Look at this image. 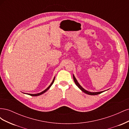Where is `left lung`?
Masks as SVG:
<instances>
[{"instance_id": "8db88e82", "label": "left lung", "mask_w": 129, "mask_h": 129, "mask_svg": "<svg viewBox=\"0 0 129 129\" xmlns=\"http://www.w3.org/2000/svg\"><path fill=\"white\" fill-rule=\"evenodd\" d=\"M73 79H74V82H75V83L76 84V85H77V86L79 87V88L83 92H84V93H87V94H88V95H98V94H100V93H102L105 91H99V92H90V91H88L87 90H86L84 89L81 86V85L79 84V83L78 82L77 80L76 79V78L75 77V76L73 74Z\"/></svg>"}]
</instances>
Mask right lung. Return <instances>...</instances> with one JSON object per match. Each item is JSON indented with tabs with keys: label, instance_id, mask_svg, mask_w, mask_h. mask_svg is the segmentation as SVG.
I'll return each mask as SVG.
<instances>
[{
	"label": "right lung",
	"instance_id": "right-lung-1",
	"mask_svg": "<svg viewBox=\"0 0 129 129\" xmlns=\"http://www.w3.org/2000/svg\"><path fill=\"white\" fill-rule=\"evenodd\" d=\"M54 80H55V77H54V79H53V81L52 82V83H51V84H50L49 86H48V87H47V88L45 90H44V91H42V92H40V93H34V94H32V93H26V94H28V95H30V96H39V95H42V93H45V92H46L50 88V87L52 86V85L53 84V83H54ZM24 93V92H23Z\"/></svg>",
	"mask_w": 129,
	"mask_h": 129
}]
</instances>
